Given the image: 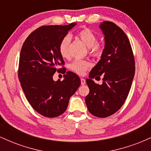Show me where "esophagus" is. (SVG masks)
<instances>
[{"instance_id": "obj_1", "label": "esophagus", "mask_w": 151, "mask_h": 151, "mask_svg": "<svg viewBox=\"0 0 151 151\" xmlns=\"http://www.w3.org/2000/svg\"><path fill=\"white\" fill-rule=\"evenodd\" d=\"M81 85H84V84H86V80L84 78H81Z\"/></svg>"}]
</instances>
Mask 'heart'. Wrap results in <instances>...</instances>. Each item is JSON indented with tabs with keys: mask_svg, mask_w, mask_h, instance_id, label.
<instances>
[{
	"mask_svg": "<svg viewBox=\"0 0 151 151\" xmlns=\"http://www.w3.org/2000/svg\"><path fill=\"white\" fill-rule=\"evenodd\" d=\"M77 37L82 41V42L88 47L89 54L94 58H101L104 52V47L97 42V35L89 28L81 29L77 32ZM71 41L70 35H66L60 41L59 44V52L62 58H67L70 56L69 47ZM91 63L86 60H75L70 65V69L74 73L83 75L86 71L91 67Z\"/></svg>",
	"mask_w": 151,
	"mask_h": 151,
	"instance_id": "obj_1",
	"label": "heart"
}]
</instances>
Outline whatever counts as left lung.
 <instances>
[{
	"instance_id": "obj_1",
	"label": "left lung",
	"mask_w": 151,
	"mask_h": 151,
	"mask_svg": "<svg viewBox=\"0 0 151 151\" xmlns=\"http://www.w3.org/2000/svg\"><path fill=\"white\" fill-rule=\"evenodd\" d=\"M100 28L104 35L105 47L101 60L86 79L89 93L85 101L92 115L105 118L115 114L125 102L134 77L135 60L122 29L110 21H104ZM101 76L103 83L99 86L92 79Z\"/></svg>"
}]
</instances>
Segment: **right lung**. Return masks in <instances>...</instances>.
Masks as SVG:
<instances>
[{
	"mask_svg": "<svg viewBox=\"0 0 151 151\" xmlns=\"http://www.w3.org/2000/svg\"><path fill=\"white\" fill-rule=\"evenodd\" d=\"M76 24L40 27L29 35L22 45L18 66L20 85L31 106L45 117L63 114L70 98L81 84L75 73L66 72L65 67L59 68L65 65L59 44ZM56 71L65 74L63 81L53 80Z\"/></svg>",
	"mask_w": 151,
	"mask_h": 151,
	"instance_id": "right-lung-1",
	"label": "right lung"
}]
</instances>
